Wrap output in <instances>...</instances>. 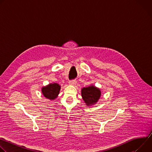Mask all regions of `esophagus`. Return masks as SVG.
<instances>
[{"mask_svg": "<svg viewBox=\"0 0 152 152\" xmlns=\"http://www.w3.org/2000/svg\"><path fill=\"white\" fill-rule=\"evenodd\" d=\"M76 83V81L75 80H70L69 81V84L72 85H75Z\"/></svg>", "mask_w": 152, "mask_h": 152, "instance_id": "1", "label": "esophagus"}]
</instances>
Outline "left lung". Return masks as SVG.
Here are the masks:
<instances>
[{"label":"left lung","instance_id":"left-lung-1","mask_svg":"<svg viewBox=\"0 0 152 152\" xmlns=\"http://www.w3.org/2000/svg\"><path fill=\"white\" fill-rule=\"evenodd\" d=\"M83 100L87 106H91L96 103L101 96V91L94 85L83 88L81 90Z\"/></svg>","mask_w":152,"mask_h":152}]
</instances>
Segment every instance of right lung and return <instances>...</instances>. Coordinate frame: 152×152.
<instances>
[{"mask_svg": "<svg viewBox=\"0 0 152 152\" xmlns=\"http://www.w3.org/2000/svg\"><path fill=\"white\" fill-rule=\"evenodd\" d=\"M61 89V86L56 83H50L46 86L42 87L41 89L42 93L46 98L50 100L55 99L59 93Z\"/></svg>", "mask_w": 152, "mask_h": 152, "instance_id": "1", "label": "right lung"}]
</instances>
